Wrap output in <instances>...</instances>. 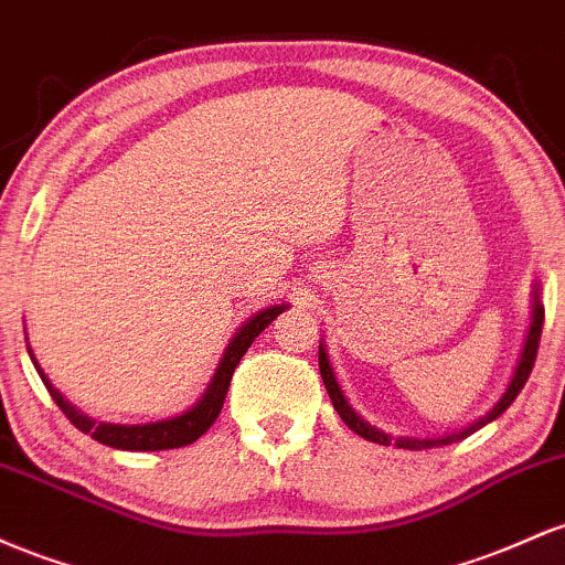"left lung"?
<instances>
[{
  "label": "left lung",
  "instance_id": "1",
  "mask_svg": "<svg viewBox=\"0 0 565 565\" xmlns=\"http://www.w3.org/2000/svg\"><path fill=\"white\" fill-rule=\"evenodd\" d=\"M542 326H544V307H542V303H539V296H534V322H531V331H529V339H525L521 363H518V371H515V376H512L510 386H507L504 397L497 405H493L491 411H488L483 419H478L475 424H470V427L459 429V433L443 435V437H392V435L382 433V429L371 427V424L360 419V416L350 408V403L344 401V395H341V386L335 384L333 367H331V363H328V354H326V350H322V347H320V354H317V360H320L322 382H326V390H328V395H331L333 408L339 411V416H341V419H344V424L352 429V433H358L360 437H365V440H371V443H379V446H397V448H408V451H424V448L448 446V443L465 440V437H470L472 433H478L480 427H486L488 422H493V419H497V416H502L504 411L510 408L512 401H515V397H518V392L523 390L525 382H529V376H531V367H534L536 350H539V339H542Z\"/></svg>",
  "mask_w": 565,
  "mask_h": 565
}]
</instances>
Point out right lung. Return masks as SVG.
<instances>
[{
	"label": "right lung",
	"mask_w": 565,
	"mask_h": 565,
	"mask_svg": "<svg viewBox=\"0 0 565 565\" xmlns=\"http://www.w3.org/2000/svg\"><path fill=\"white\" fill-rule=\"evenodd\" d=\"M285 309L288 307L282 303V307H269V309H264V312H258L256 317H250V320L239 328V333L234 335L232 344L226 347L224 360H221L218 371H215L213 382H211V386H207L205 395H202V401L194 405V408H189L186 414L173 416V419H164V422H154V424H98V422H93L90 416L79 414L72 403L63 401L61 392L55 390V386L47 382V376L40 371L34 354H31V360H34L36 371H40V376H42L44 386H47L50 397L58 403V408L66 414V419L72 422L79 433L90 435L93 440L104 443V446H109V448H122V451H168V448L189 446V443H194L198 437H202L207 429H211V424L218 419V414H221V405H224L226 390H230L234 367H237L239 360H243V354L248 352L253 339H256V335L262 333L277 315L285 312Z\"/></svg>",
	"instance_id": "obj_1"
}]
</instances>
